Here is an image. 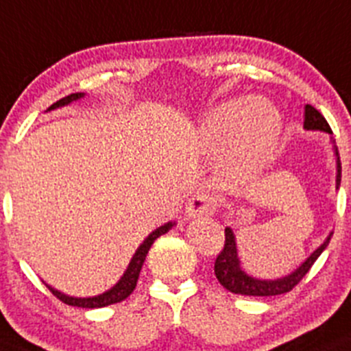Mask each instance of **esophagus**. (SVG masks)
<instances>
[{
  "instance_id": "esophagus-1",
  "label": "esophagus",
  "mask_w": 351,
  "mask_h": 351,
  "mask_svg": "<svg viewBox=\"0 0 351 351\" xmlns=\"http://www.w3.org/2000/svg\"><path fill=\"white\" fill-rule=\"evenodd\" d=\"M215 198H212L206 193H198L193 198H189L188 205H186V217L189 219H198V217L212 215L215 210Z\"/></svg>"
}]
</instances>
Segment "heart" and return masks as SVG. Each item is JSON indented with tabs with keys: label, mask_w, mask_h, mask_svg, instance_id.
Wrapping results in <instances>:
<instances>
[{
	"label": "heart",
	"mask_w": 351,
	"mask_h": 351,
	"mask_svg": "<svg viewBox=\"0 0 351 351\" xmlns=\"http://www.w3.org/2000/svg\"><path fill=\"white\" fill-rule=\"evenodd\" d=\"M281 129V115L270 101L232 99L203 120L198 141L206 153L223 152L222 167L228 178L248 181L269 163Z\"/></svg>",
	"instance_id": "heart-1"
}]
</instances>
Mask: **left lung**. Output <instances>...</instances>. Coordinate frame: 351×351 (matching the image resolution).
<instances>
[{
    "instance_id": "1",
    "label": "left lung",
    "mask_w": 351,
    "mask_h": 351,
    "mask_svg": "<svg viewBox=\"0 0 351 351\" xmlns=\"http://www.w3.org/2000/svg\"><path fill=\"white\" fill-rule=\"evenodd\" d=\"M305 120H303V129L305 131H320L332 134L331 128H329L328 120L324 119L319 112H317L313 106L305 105ZM332 145V153H335L336 158V189H339L341 184V162H339V153L338 148L335 145V139L329 138ZM332 238V232H329L328 238L320 243L319 248L313 250L306 260H303L295 270H291L289 274L282 276L278 279H260L253 278L252 274L245 272V269L241 267V260L238 255V243H236L234 231L231 228H226V245L223 250L220 252V255L215 260V276L219 279L220 285L226 289H229L231 293L236 295H245V296H276L282 295V293H288L298 285L303 279L306 272L310 270V267L313 265L317 258L320 256V253L326 250V246L329 245Z\"/></svg>"
}]
</instances>
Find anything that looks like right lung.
Returning a JSON list of instances; mask_svg holds the SVG:
<instances>
[{
    "instance_id": "obj_1",
    "label": "right lung",
    "mask_w": 351,
    "mask_h": 351,
    "mask_svg": "<svg viewBox=\"0 0 351 351\" xmlns=\"http://www.w3.org/2000/svg\"><path fill=\"white\" fill-rule=\"evenodd\" d=\"M84 96H86V93H72V95L65 96V98H62V99H58L56 103H53V105L49 106L46 112H51V110L62 108V106L70 105V103L79 101V99H82ZM173 226H176V222H167V223H163V226H160V228H156L153 232H149V234L146 236L145 241L138 246V250H136L134 255H132L128 269L123 270L122 278L117 281V285H113L112 288L106 289L105 293H99V295H95V296H84V298H81V296L65 295V293L58 291V289H55L53 286L46 285V282L45 285L48 286L49 291H51L56 298L62 300L63 303H66V305H72V306H81V308H101V306L113 305V303L122 302V300H125L132 291H134L136 285H138V278H139V272H141V267H143V263H145L146 255H148L149 248H152V245L155 243V239L160 238L162 234H165V232H169Z\"/></svg>"
}]
</instances>
